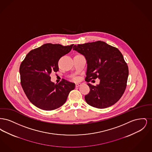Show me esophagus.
Here are the masks:
<instances>
[{
  "label": "esophagus",
  "mask_w": 152,
  "mask_h": 152,
  "mask_svg": "<svg viewBox=\"0 0 152 152\" xmlns=\"http://www.w3.org/2000/svg\"><path fill=\"white\" fill-rule=\"evenodd\" d=\"M81 84L80 83H76V87H79L81 86Z\"/></svg>",
  "instance_id": "34e87169"
}]
</instances>
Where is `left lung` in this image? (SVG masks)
<instances>
[{"instance_id": "left-lung-1", "label": "left lung", "mask_w": 152, "mask_h": 152, "mask_svg": "<svg viewBox=\"0 0 152 152\" xmlns=\"http://www.w3.org/2000/svg\"><path fill=\"white\" fill-rule=\"evenodd\" d=\"M73 50L84 55L87 60L86 81L100 79V84L96 86L87 84L90 88L85 96L87 104L100 109L115 104L125 92L129 75L121 52L101 41L75 45Z\"/></svg>"}]
</instances>
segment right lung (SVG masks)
<instances>
[{"mask_svg":"<svg viewBox=\"0 0 152 152\" xmlns=\"http://www.w3.org/2000/svg\"><path fill=\"white\" fill-rule=\"evenodd\" d=\"M73 45L44 44L30 51L22 61L19 68L21 86L36 107L45 110L58 108L75 89V83L63 79L55 84L50 76L52 72H58L59 59L71 51Z\"/></svg>","mask_w":152,"mask_h":152,"instance_id":"obj_1","label":"right lung"}]
</instances>
